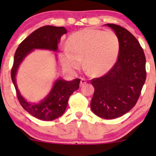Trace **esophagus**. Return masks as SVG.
Segmentation results:
<instances>
[{"label":"esophagus","mask_w":156,"mask_h":156,"mask_svg":"<svg viewBox=\"0 0 156 156\" xmlns=\"http://www.w3.org/2000/svg\"><path fill=\"white\" fill-rule=\"evenodd\" d=\"M87 83V80H85L84 78H82L81 79V81H80V86H83V85Z\"/></svg>","instance_id":"esophagus-1"}]
</instances>
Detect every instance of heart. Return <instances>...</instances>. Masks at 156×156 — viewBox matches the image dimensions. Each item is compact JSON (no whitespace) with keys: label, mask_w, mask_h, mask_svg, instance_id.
<instances>
[{"label":"heart","mask_w":156,"mask_h":156,"mask_svg":"<svg viewBox=\"0 0 156 156\" xmlns=\"http://www.w3.org/2000/svg\"><path fill=\"white\" fill-rule=\"evenodd\" d=\"M119 52V40L113 31L84 29L72 34L67 48L59 55L67 71L78 69L84 60V67L95 76L103 75L116 63Z\"/></svg>","instance_id":"heart-1"}]
</instances>
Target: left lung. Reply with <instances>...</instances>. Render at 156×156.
<instances>
[{
    "instance_id": "left-lung-1",
    "label": "left lung",
    "mask_w": 156,
    "mask_h": 156,
    "mask_svg": "<svg viewBox=\"0 0 156 156\" xmlns=\"http://www.w3.org/2000/svg\"><path fill=\"white\" fill-rule=\"evenodd\" d=\"M119 40L118 59L104 76L91 80V108L106 119L120 117L136 105L146 79V56L138 40L120 25L106 24Z\"/></svg>"
}]
</instances>
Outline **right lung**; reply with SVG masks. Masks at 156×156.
Wrapping results in <instances>:
<instances>
[{
  "label": "right lung",
  "mask_w": 156,
  "mask_h": 156,
  "mask_svg": "<svg viewBox=\"0 0 156 156\" xmlns=\"http://www.w3.org/2000/svg\"><path fill=\"white\" fill-rule=\"evenodd\" d=\"M67 30L64 27L46 25L32 33L19 44L14 55L11 69V79L16 88L17 97L25 111L35 118L44 121H52L62 116L67 108L68 99L72 93L80 87V79L67 82L62 79L57 80L49 95L38 104L25 101L19 92L16 82V72L20 64L33 49H46L57 51V44Z\"/></svg>",
  "instance_id": "add662e5"
}]
</instances>
